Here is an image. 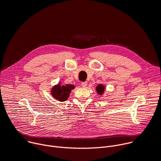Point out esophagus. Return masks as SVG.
<instances>
[{"label":"esophagus","mask_w":161,"mask_h":161,"mask_svg":"<svg viewBox=\"0 0 161 161\" xmlns=\"http://www.w3.org/2000/svg\"><path fill=\"white\" fill-rule=\"evenodd\" d=\"M81 85H82V86L83 87H86L87 86V82H82L81 83Z\"/></svg>","instance_id":"1"}]
</instances>
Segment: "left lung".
Here are the masks:
<instances>
[{"label":"left lung","mask_w":161,"mask_h":161,"mask_svg":"<svg viewBox=\"0 0 161 161\" xmlns=\"http://www.w3.org/2000/svg\"><path fill=\"white\" fill-rule=\"evenodd\" d=\"M104 86H103L102 84H99L97 87H96V91L99 94V95H102L104 91Z\"/></svg>","instance_id":"1"}]
</instances>
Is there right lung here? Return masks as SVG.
Segmentation results:
<instances>
[{
    "label": "right lung",
    "instance_id": "obj_1",
    "mask_svg": "<svg viewBox=\"0 0 161 161\" xmlns=\"http://www.w3.org/2000/svg\"><path fill=\"white\" fill-rule=\"evenodd\" d=\"M74 88L73 85L60 86V84L54 86L52 89V94L54 98L60 101H65L69 96L70 92L72 89Z\"/></svg>",
    "mask_w": 161,
    "mask_h": 161
}]
</instances>
